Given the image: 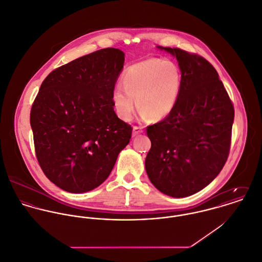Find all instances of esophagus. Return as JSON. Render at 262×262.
<instances>
[{
    "label": "esophagus",
    "instance_id": "34e87169",
    "mask_svg": "<svg viewBox=\"0 0 262 262\" xmlns=\"http://www.w3.org/2000/svg\"><path fill=\"white\" fill-rule=\"evenodd\" d=\"M143 132V127L134 126L133 127V136H137L138 134H141Z\"/></svg>",
    "mask_w": 262,
    "mask_h": 262
}]
</instances>
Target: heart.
Here are the masks:
<instances>
[{"instance_id":"heart-1","label":"heart","mask_w":262,"mask_h":262,"mask_svg":"<svg viewBox=\"0 0 262 262\" xmlns=\"http://www.w3.org/2000/svg\"><path fill=\"white\" fill-rule=\"evenodd\" d=\"M181 73L171 61L152 58L131 65L123 74L124 86L118 85L112 93L117 115L132 119L137 106L144 118L160 121L174 110L180 90Z\"/></svg>"}]
</instances>
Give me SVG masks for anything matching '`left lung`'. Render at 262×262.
Segmentation results:
<instances>
[{
	"label": "left lung",
	"instance_id": "8db88e82",
	"mask_svg": "<svg viewBox=\"0 0 262 262\" xmlns=\"http://www.w3.org/2000/svg\"><path fill=\"white\" fill-rule=\"evenodd\" d=\"M159 48L176 57L182 73L181 90L172 113L146 128L151 147L145 169L161 192L186 197L206 187L224 168L235 111L206 59L178 48Z\"/></svg>",
	"mask_w": 262,
	"mask_h": 262
}]
</instances>
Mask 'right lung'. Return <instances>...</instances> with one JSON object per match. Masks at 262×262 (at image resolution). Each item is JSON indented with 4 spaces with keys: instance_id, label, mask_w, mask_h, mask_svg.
I'll return each instance as SVG.
<instances>
[{
    "instance_id": "right-lung-1",
    "label": "right lung",
    "mask_w": 262,
    "mask_h": 262,
    "mask_svg": "<svg viewBox=\"0 0 262 262\" xmlns=\"http://www.w3.org/2000/svg\"><path fill=\"white\" fill-rule=\"evenodd\" d=\"M124 56L106 48L55 69L32 103L37 162L47 178L67 192L98 187L130 141L132 127L118 118L112 99Z\"/></svg>"
}]
</instances>
